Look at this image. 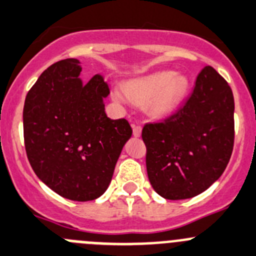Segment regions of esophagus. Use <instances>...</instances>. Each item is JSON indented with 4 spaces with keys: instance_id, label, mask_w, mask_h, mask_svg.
<instances>
[{
    "instance_id": "esophagus-1",
    "label": "esophagus",
    "mask_w": 256,
    "mask_h": 256,
    "mask_svg": "<svg viewBox=\"0 0 256 256\" xmlns=\"http://www.w3.org/2000/svg\"><path fill=\"white\" fill-rule=\"evenodd\" d=\"M140 134H142V126H133V136L134 137H140Z\"/></svg>"
}]
</instances>
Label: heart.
<instances>
[{"label": "heart", "mask_w": 256, "mask_h": 256, "mask_svg": "<svg viewBox=\"0 0 256 256\" xmlns=\"http://www.w3.org/2000/svg\"><path fill=\"white\" fill-rule=\"evenodd\" d=\"M188 90L190 80L186 75L163 70L130 80L124 89L116 86L113 96L118 102L146 104L153 118H167L181 106Z\"/></svg>", "instance_id": "heart-1"}]
</instances>
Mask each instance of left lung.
<instances>
[{
    "mask_svg": "<svg viewBox=\"0 0 256 256\" xmlns=\"http://www.w3.org/2000/svg\"><path fill=\"white\" fill-rule=\"evenodd\" d=\"M234 109L226 80L205 66L174 116L143 126L148 180L160 196L191 198L220 178L232 153Z\"/></svg>",
    "mask_w": 256,
    "mask_h": 256,
    "instance_id": "1",
    "label": "left lung"
}]
</instances>
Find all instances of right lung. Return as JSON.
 Masks as SVG:
<instances>
[{"label": "right lung", "mask_w": 256, "mask_h": 256, "mask_svg": "<svg viewBox=\"0 0 256 256\" xmlns=\"http://www.w3.org/2000/svg\"><path fill=\"white\" fill-rule=\"evenodd\" d=\"M82 62L65 59L48 66L26 96L24 138L36 176L72 201H90L108 188L132 128L108 118V84L100 75L82 79Z\"/></svg>", "instance_id": "1"}]
</instances>
